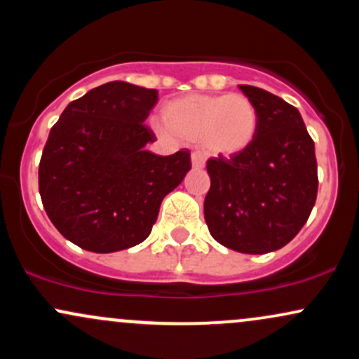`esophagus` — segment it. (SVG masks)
Segmentation results:
<instances>
[{"mask_svg": "<svg viewBox=\"0 0 359 359\" xmlns=\"http://www.w3.org/2000/svg\"><path fill=\"white\" fill-rule=\"evenodd\" d=\"M191 160H192V167L194 168H197V170H199V168H204V165H205V160H204V156L201 155V154H192V156H191Z\"/></svg>", "mask_w": 359, "mask_h": 359, "instance_id": "esophagus-1", "label": "esophagus"}]
</instances>
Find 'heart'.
<instances>
[{
	"mask_svg": "<svg viewBox=\"0 0 359 359\" xmlns=\"http://www.w3.org/2000/svg\"><path fill=\"white\" fill-rule=\"evenodd\" d=\"M162 119L167 137L203 143L209 154L228 158L245 154L259 128L257 106L245 94H187L167 102Z\"/></svg>",
	"mask_w": 359,
	"mask_h": 359,
	"instance_id": "heart-1",
	"label": "heart"
}]
</instances>
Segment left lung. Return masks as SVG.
<instances>
[{"mask_svg": "<svg viewBox=\"0 0 359 359\" xmlns=\"http://www.w3.org/2000/svg\"><path fill=\"white\" fill-rule=\"evenodd\" d=\"M240 89L257 106L258 135L245 154L208 160L204 219L226 248L263 255L294 240L311 216L316 150L297 108L255 86Z\"/></svg>", "mask_w": 359, "mask_h": 359, "instance_id": "left-lung-1", "label": "left lung"}]
</instances>
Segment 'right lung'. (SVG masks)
<instances>
[{"instance_id":"add662e5","label":"right lung","mask_w":359,"mask_h":359,"mask_svg":"<svg viewBox=\"0 0 359 359\" xmlns=\"http://www.w3.org/2000/svg\"><path fill=\"white\" fill-rule=\"evenodd\" d=\"M158 90L113 81L72 101L39 165L43 209L65 240L94 253L145 241L163 197L191 170V151L160 156L145 119Z\"/></svg>"}]
</instances>
